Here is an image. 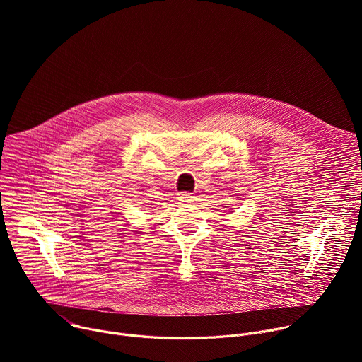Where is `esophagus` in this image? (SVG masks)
Wrapping results in <instances>:
<instances>
[{
	"mask_svg": "<svg viewBox=\"0 0 362 362\" xmlns=\"http://www.w3.org/2000/svg\"><path fill=\"white\" fill-rule=\"evenodd\" d=\"M182 202H185V203H190V202H193L194 200V196L192 194V193H187V192H183V193H180V197H179Z\"/></svg>",
	"mask_w": 362,
	"mask_h": 362,
	"instance_id": "1",
	"label": "esophagus"
}]
</instances>
